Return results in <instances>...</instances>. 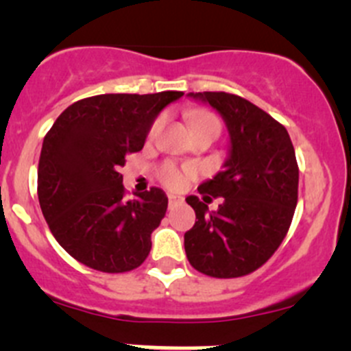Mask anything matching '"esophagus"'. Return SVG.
<instances>
[{
    "instance_id": "1",
    "label": "esophagus",
    "mask_w": 351,
    "mask_h": 351,
    "mask_svg": "<svg viewBox=\"0 0 351 351\" xmlns=\"http://www.w3.org/2000/svg\"><path fill=\"white\" fill-rule=\"evenodd\" d=\"M168 204H169V207H176V205L183 204V198L178 195H168Z\"/></svg>"
}]
</instances>
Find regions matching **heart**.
I'll use <instances>...</instances> for the list:
<instances>
[{
    "label": "heart",
    "instance_id": "obj_1",
    "mask_svg": "<svg viewBox=\"0 0 351 351\" xmlns=\"http://www.w3.org/2000/svg\"><path fill=\"white\" fill-rule=\"evenodd\" d=\"M162 122H165V119H162V117H158V119L151 123L149 134H147L151 139L158 136V132L162 127ZM202 127H219V129H221V120H219L214 113H208V112L195 113V115L192 117V129L198 130L202 129ZM192 175H193L192 169H183L171 161L165 162V165L161 166V169H159V180H161V183L173 190L183 189V185L186 183V178Z\"/></svg>",
    "mask_w": 351,
    "mask_h": 351
}]
</instances>
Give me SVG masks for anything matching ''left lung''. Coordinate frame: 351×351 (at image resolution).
Instances as JSON below:
<instances>
[{
  "label": "left lung",
  "mask_w": 351,
  "mask_h": 351,
  "mask_svg": "<svg viewBox=\"0 0 351 351\" xmlns=\"http://www.w3.org/2000/svg\"><path fill=\"white\" fill-rule=\"evenodd\" d=\"M212 105L228 123L231 154L224 171L186 198L197 221L185 232L190 265L214 278H238L263 267L292 224L299 193V166L289 132L246 98L226 91L190 93ZM223 198L208 214V199Z\"/></svg>",
  "instance_id": "left-lung-1"
}]
</instances>
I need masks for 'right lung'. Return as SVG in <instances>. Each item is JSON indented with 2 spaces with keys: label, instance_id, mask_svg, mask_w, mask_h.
<instances>
[{
  "label": "right lung",
  "instance_id": "1",
  "mask_svg": "<svg viewBox=\"0 0 351 351\" xmlns=\"http://www.w3.org/2000/svg\"><path fill=\"white\" fill-rule=\"evenodd\" d=\"M182 95L83 98L45 134L37 173L42 214L56 241L88 268L125 274L149 254L168 198L156 186L129 198L120 168L143 149L156 115Z\"/></svg>",
  "mask_w": 351,
  "mask_h": 351
}]
</instances>
